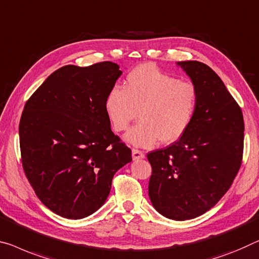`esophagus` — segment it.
<instances>
[{"instance_id": "1", "label": "esophagus", "mask_w": 259, "mask_h": 259, "mask_svg": "<svg viewBox=\"0 0 259 259\" xmlns=\"http://www.w3.org/2000/svg\"><path fill=\"white\" fill-rule=\"evenodd\" d=\"M132 157H133L134 161L141 160V158L145 157V154H143V152H141V150H139V149H133L132 150Z\"/></svg>"}]
</instances>
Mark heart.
<instances>
[{
    "mask_svg": "<svg viewBox=\"0 0 259 259\" xmlns=\"http://www.w3.org/2000/svg\"><path fill=\"white\" fill-rule=\"evenodd\" d=\"M198 104L192 83L180 81L156 66H138L126 76L125 89L113 85L107 91L104 109L116 132H122L137 119L140 122L125 135L135 147L149 148L177 141L190 126Z\"/></svg>",
    "mask_w": 259,
    "mask_h": 259,
    "instance_id": "1",
    "label": "heart"
}]
</instances>
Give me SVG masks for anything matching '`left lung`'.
<instances>
[{
  "mask_svg": "<svg viewBox=\"0 0 259 259\" xmlns=\"http://www.w3.org/2000/svg\"><path fill=\"white\" fill-rule=\"evenodd\" d=\"M177 66L197 88V109L180 140L147 155L153 169L148 194L163 217L184 221L207 212L233 184L243 156L244 121L215 71L199 61Z\"/></svg>",
  "mask_w": 259,
  "mask_h": 259,
  "instance_id": "1",
  "label": "left lung"
}]
</instances>
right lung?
I'll use <instances>...</instances> for the list:
<instances>
[{
  "label": "right lung",
  "mask_w": 259,
  "mask_h": 259,
  "mask_svg": "<svg viewBox=\"0 0 259 259\" xmlns=\"http://www.w3.org/2000/svg\"><path fill=\"white\" fill-rule=\"evenodd\" d=\"M122 73L117 63L68 65L52 73L24 106L22 164L47 208L83 219L102 207L132 152L111 131L105 96Z\"/></svg>",
  "instance_id": "obj_1"
}]
</instances>
